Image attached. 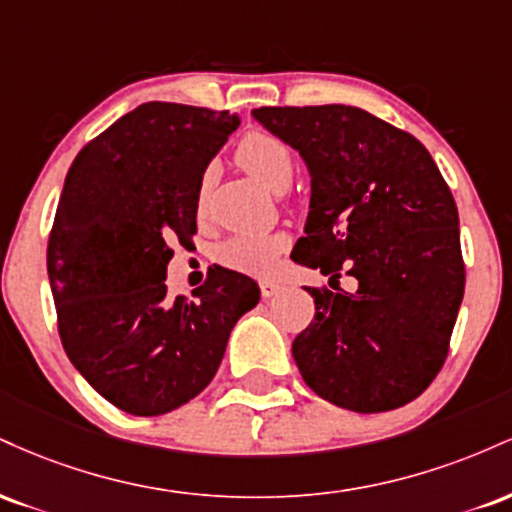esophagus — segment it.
Wrapping results in <instances>:
<instances>
[{
  "label": "esophagus",
  "instance_id": "1",
  "mask_svg": "<svg viewBox=\"0 0 512 512\" xmlns=\"http://www.w3.org/2000/svg\"><path fill=\"white\" fill-rule=\"evenodd\" d=\"M279 289H281V286L274 284V281H260V293H262L264 301H267V298L276 296V293H279Z\"/></svg>",
  "mask_w": 512,
  "mask_h": 512
}]
</instances>
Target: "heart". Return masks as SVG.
<instances>
[{
	"label": "heart",
	"mask_w": 512,
	"mask_h": 512,
	"mask_svg": "<svg viewBox=\"0 0 512 512\" xmlns=\"http://www.w3.org/2000/svg\"><path fill=\"white\" fill-rule=\"evenodd\" d=\"M238 163L255 178L260 185L267 187L274 195L289 190L296 173V161H293L291 149L281 142L279 137L267 132H252L236 151ZM214 170H204L197 190V209H204L207 202ZM289 248V236L286 233H267V236H250V233H238V236L226 238L216 248V260L223 267L236 269V272L267 276L272 274L279 264L281 255Z\"/></svg>",
	"instance_id": "b5f03b06"
}]
</instances>
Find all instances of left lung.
Segmentation results:
<instances>
[{
  "instance_id": "left-lung-1",
  "label": "left lung",
  "mask_w": 512,
  "mask_h": 512,
  "mask_svg": "<svg viewBox=\"0 0 512 512\" xmlns=\"http://www.w3.org/2000/svg\"><path fill=\"white\" fill-rule=\"evenodd\" d=\"M310 173L293 260L356 293L308 289L315 320L293 339L305 385L358 414L390 411L431 385L464 296L455 199L426 146L351 105L255 108Z\"/></svg>"
}]
</instances>
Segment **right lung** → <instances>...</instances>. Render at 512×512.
Masks as SVG:
<instances>
[{"label":"right lung","instance_id":"1","mask_svg":"<svg viewBox=\"0 0 512 512\" xmlns=\"http://www.w3.org/2000/svg\"><path fill=\"white\" fill-rule=\"evenodd\" d=\"M238 127L228 110L144 103L74 158L48 243L57 327L74 368L134 416L182 407L211 383L236 322L260 301L216 269L168 298V240L197 233V190Z\"/></svg>","mask_w":512,"mask_h":512}]
</instances>
